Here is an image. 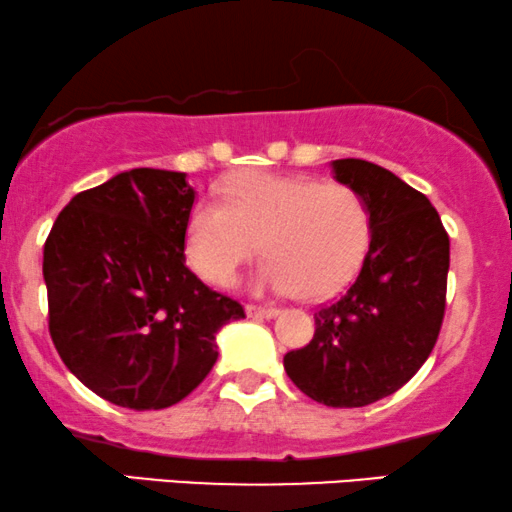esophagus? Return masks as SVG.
I'll list each match as a JSON object with an SVG mask.
<instances>
[{
    "mask_svg": "<svg viewBox=\"0 0 512 512\" xmlns=\"http://www.w3.org/2000/svg\"><path fill=\"white\" fill-rule=\"evenodd\" d=\"M245 315L252 317V319H272L279 315V310L276 307H257V305H248L245 307Z\"/></svg>",
    "mask_w": 512,
    "mask_h": 512,
    "instance_id": "1",
    "label": "esophagus"
}]
</instances>
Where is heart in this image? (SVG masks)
Masks as SVG:
<instances>
[{
	"mask_svg": "<svg viewBox=\"0 0 512 512\" xmlns=\"http://www.w3.org/2000/svg\"><path fill=\"white\" fill-rule=\"evenodd\" d=\"M224 202H197L186 255L202 279L229 286L262 248L257 291L315 300L336 293L360 269L369 245L365 200L343 183L272 171H240L221 188Z\"/></svg>",
	"mask_w": 512,
	"mask_h": 512,
	"instance_id": "heart-1",
	"label": "heart"
}]
</instances>
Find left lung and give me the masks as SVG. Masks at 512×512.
Here are the masks:
<instances>
[{
	"mask_svg": "<svg viewBox=\"0 0 512 512\" xmlns=\"http://www.w3.org/2000/svg\"><path fill=\"white\" fill-rule=\"evenodd\" d=\"M369 212V248L360 274L315 312V336L283 355L305 396L329 408H362L396 393L427 362L446 310L451 243L439 212L384 166L331 162Z\"/></svg>",
	"mask_w": 512,
	"mask_h": 512,
	"instance_id": "8db88e82",
	"label": "left lung"
}]
</instances>
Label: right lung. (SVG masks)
<instances>
[{"label": "right lung", "mask_w": 512, "mask_h": 512, "mask_svg": "<svg viewBox=\"0 0 512 512\" xmlns=\"http://www.w3.org/2000/svg\"><path fill=\"white\" fill-rule=\"evenodd\" d=\"M193 202L181 171L131 169L78 193L47 236L54 348L73 377L121 408L186 398L217 362V331L245 317L186 267Z\"/></svg>", "instance_id": "obj_1"}]
</instances>
